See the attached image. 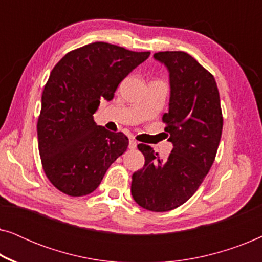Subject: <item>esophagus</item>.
<instances>
[{
    "label": "esophagus",
    "instance_id": "esophagus-1",
    "mask_svg": "<svg viewBox=\"0 0 262 262\" xmlns=\"http://www.w3.org/2000/svg\"><path fill=\"white\" fill-rule=\"evenodd\" d=\"M128 148H130V149L137 148V142L134 141V139H130V142H128Z\"/></svg>",
    "mask_w": 262,
    "mask_h": 262
}]
</instances>
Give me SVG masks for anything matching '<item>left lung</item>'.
Returning <instances> with one entry per match:
<instances>
[{"instance_id":"8db88e82","label":"left lung","mask_w":262,"mask_h":262,"mask_svg":"<svg viewBox=\"0 0 262 262\" xmlns=\"http://www.w3.org/2000/svg\"><path fill=\"white\" fill-rule=\"evenodd\" d=\"M154 58L169 71V111L162 120L174 148L161 160L151 146L138 144L145 163L132 175L131 193L143 209L164 212L187 202L202 185L216 157L223 117L214 77L192 56L164 51Z\"/></svg>"}]
</instances>
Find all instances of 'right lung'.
I'll return each instance as SVG.
<instances>
[{
    "instance_id": "obj_1",
    "label": "right lung",
    "mask_w": 262,
    "mask_h": 262,
    "mask_svg": "<svg viewBox=\"0 0 262 262\" xmlns=\"http://www.w3.org/2000/svg\"><path fill=\"white\" fill-rule=\"evenodd\" d=\"M149 56L96 41L68 52L52 69L37 131L42 169L60 192L70 196L94 192L126 151V136L96 125L93 114L100 100L111 101L120 82Z\"/></svg>"
}]
</instances>
